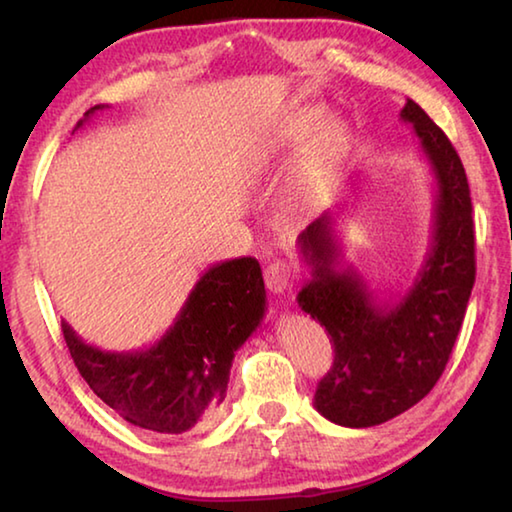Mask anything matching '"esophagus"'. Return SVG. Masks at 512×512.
Wrapping results in <instances>:
<instances>
[{
  "instance_id": "34e87169",
  "label": "esophagus",
  "mask_w": 512,
  "mask_h": 512,
  "mask_svg": "<svg viewBox=\"0 0 512 512\" xmlns=\"http://www.w3.org/2000/svg\"><path fill=\"white\" fill-rule=\"evenodd\" d=\"M291 275H293L291 264L284 262V259H275V262L268 264L264 271L266 289L273 293H282L291 284Z\"/></svg>"
}]
</instances>
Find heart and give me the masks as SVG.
Segmentation results:
<instances>
[{
  "instance_id": "b5f03b06",
  "label": "heart",
  "mask_w": 512,
  "mask_h": 512,
  "mask_svg": "<svg viewBox=\"0 0 512 512\" xmlns=\"http://www.w3.org/2000/svg\"><path fill=\"white\" fill-rule=\"evenodd\" d=\"M323 121V110L320 108H309L302 112V115L296 119V124H293L287 137H300L309 131H314V128ZM345 146H348V131L341 124H329L323 128V133H320V140H318V162L325 164V162H332L339 158V155L345 151ZM298 198H305V192L298 194Z\"/></svg>"
}]
</instances>
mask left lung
I'll return each instance as SVG.
<instances>
[{"label":"left lung","mask_w":512,"mask_h":512,"mask_svg":"<svg viewBox=\"0 0 512 512\" xmlns=\"http://www.w3.org/2000/svg\"><path fill=\"white\" fill-rule=\"evenodd\" d=\"M400 119L413 126L436 185L431 246L411 287L397 298L370 289L343 262L334 228L339 214L332 210L298 237L309 277L296 300L334 343V366L320 379L314 406L350 429L393 420L436 386L474 287L472 198L463 162L418 103L406 99Z\"/></svg>","instance_id":"obj_1"}]
</instances>
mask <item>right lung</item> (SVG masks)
Returning <instances> with one entry per match:
<instances>
[{"mask_svg":"<svg viewBox=\"0 0 512 512\" xmlns=\"http://www.w3.org/2000/svg\"><path fill=\"white\" fill-rule=\"evenodd\" d=\"M103 108H90L76 128ZM264 314L262 266L255 257H237L207 268L173 325L149 348L101 350L65 320L63 336L81 377L112 411L140 429L178 436L216 420L235 352Z\"/></svg>","mask_w":512,"mask_h":512,"instance_id":"right-lung-1","label":"right lung"}]
</instances>
